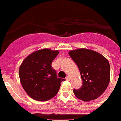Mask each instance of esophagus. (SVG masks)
Returning <instances> with one entry per match:
<instances>
[{
  "label": "esophagus",
  "mask_w": 121,
  "mask_h": 121,
  "mask_svg": "<svg viewBox=\"0 0 121 121\" xmlns=\"http://www.w3.org/2000/svg\"><path fill=\"white\" fill-rule=\"evenodd\" d=\"M70 79H71V78H70V77L67 76L66 77V80H67V81H70Z\"/></svg>",
  "instance_id": "34e87169"
}]
</instances>
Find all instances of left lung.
<instances>
[{
  "label": "left lung",
  "mask_w": 121,
  "mask_h": 121,
  "mask_svg": "<svg viewBox=\"0 0 121 121\" xmlns=\"http://www.w3.org/2000/svg\"><path fill=\"white\" fill-rule=\"evenodd\" d=\"M79 68L82 85L73 93L88 102L99 97L107 88L110 80V63L103 55L93 50L80 48L69 52Z\"/></svg>",
  "instance_id": "8db88e82"
}]
</instances>
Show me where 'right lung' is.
I'll use <instances>...</instances> for the list:
<instances>
[{
	"label": "right lung",
	"mask_w": 121,
	"mask_h": 121,
	"mask_svg": "<svg viewBox=\"0 0 121 121\" xmlns=\"http://www.w3.org/2000/svg\"><path fill=\"white\" fill-rule=\"evenodd\" d=\"M58 50L42 49L33 52L24 60L19 68L22 86L33 99L46 101L57 95L64 79L57 77L52 63Z\"/></svg>",
	"instance_id": "add662e5"
}]
</instances>
